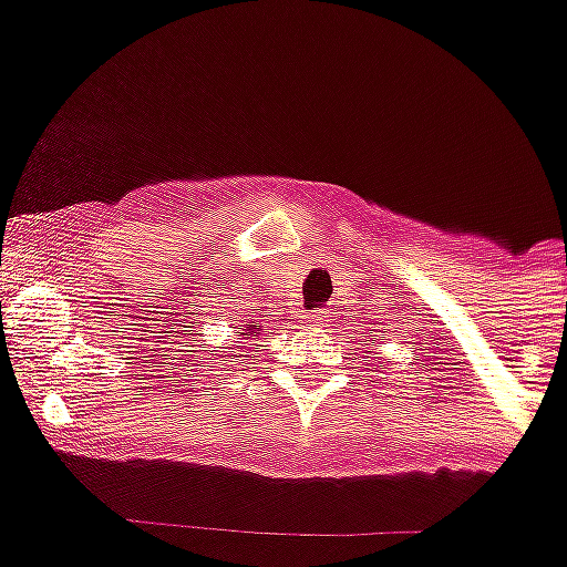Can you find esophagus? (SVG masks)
I'll use <instances>...</instances> for the list:
<instances>
[{"label":"esophagus","instance_id":"1","mask_svg":"<svg viewBox=\"0 0 567 567\" xmlns=\"http://www.w3.org/2000/svg\"><path fill=\"white\" fill-rule=\"evenodd\" d=\"M329 318H332V315L320 312V309H318V312H309L307 315V323L312 329H323V327H329Z\"/></svg>","mask_w":567,"mask_h":567}]
</instances>
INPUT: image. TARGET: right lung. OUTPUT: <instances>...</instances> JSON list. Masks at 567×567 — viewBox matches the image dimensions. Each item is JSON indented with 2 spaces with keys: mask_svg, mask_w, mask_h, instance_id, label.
<instances>
[{
  "mask_svg": "<svg viewBox=\"0 0 567 567\" xmlns=\"http://www.w3.org/2000/svg\"><path fill=\"white\" fill-rule=\"evenodd\" d=\"M238 334H247L249 340H255V338H258V334H260V327L252 320V323H244V329H240Z\"/></svg>",
  "mask_w": 567,
  "mask_h": 567,
  "instance_id": "add662e5",
  "label": "right lung"
}]
</instances>
